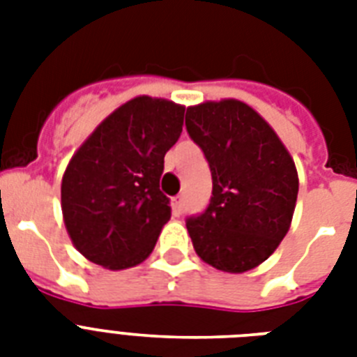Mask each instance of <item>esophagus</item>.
<instances>
[{
  "label": "esophagus",
  "instance_id": "esophagus-1",
  "mask_svg": "<svg viewBox=\"0 0 357 357\" xmlns=\"http://www.w3.org/2000/svg\"><path fill=\"white\" fill-rule=\"evenodd\" d=\"M183 209H185V198H183V195L176 196V198H174V200H172V211H174V215H176V217H179V215L183 213Z\"/></svg>",
  "mask_w": 357,
  "mask_h": 357
}]
</instances>
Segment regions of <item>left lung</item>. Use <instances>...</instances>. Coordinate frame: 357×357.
Masks as SVG:
<instances>
[{"label":"left lung","mask_w":357,"mask_h":357,"mask_svg":"<svg viewBox=\"0 0 357 357\" xmlns=\"http://www.w3.org/2000/svg\"><path fill=\"white\" fill-rule=\"evenodd\" d=\"M185 126L213 178L206 211L187 218L196 254L218 271H252L268 259L293 220V157L274 129L238 100L189 107Z\"/></svg>","instance_id":"8db88e82"}]
</instances>
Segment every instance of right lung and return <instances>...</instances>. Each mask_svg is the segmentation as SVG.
Segmentation results:
<instances>
[{"mask_svg":"<svg viewBox=\"0 0 357 357\" xmlns=\"http://www.w3.org/2000/svg\"><path fill=\"white\" fill-rule=\"evenodd\" d=\"M183 105L139 96L103 120L70 159L61 185L64 226L86 259L111 271L142 263L170 200L159 189L165 153L183 129Z\"/></svg>","mask_w":357,"mask_h":357,"instance_id":"1","label":"right lung"}]
</instances>
